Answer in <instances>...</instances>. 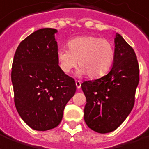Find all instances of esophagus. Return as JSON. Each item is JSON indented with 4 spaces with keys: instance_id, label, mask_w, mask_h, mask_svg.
Segmentation results:
<instances>
[{
    "instance_id": "34e87169",
    "label": "esophagus",
    "mask_w": 149,
    "mask_h": 149,
    "mask_svg": "<svg viewBox=\"0 0 149 149\" xmlns=\"http://www.w3.org/2000/svg\"><path fill=\"white\" fill-rule=\"evenodd\" d=\"M76 86H77V89H80V87H81V83H80V81L77 80V81H76Z\"/></svg>"
}]
</instances>
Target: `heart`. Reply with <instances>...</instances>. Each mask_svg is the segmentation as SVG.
Segmentation results:
<instances>
[{
  "mask_svg": "<svg viewBox=\"0 0 149 149\" xmlns=\"http://www.w3.org/2000/svg\"><path fill=\"white\" fill-rule=\"evenodd\" d=\"M69 50L58 51V61L61 69L69 73L77 65L79 76L88 75L91 79L106 75L112 67L115 58L113 44L107 39L92 35L79 36L69 41Z\"/></svg>",
  "mask_w": 149,
  "mask_h": 149,
  "instance_id": "obj_1",
  "label": "heart"
}]
</instances>
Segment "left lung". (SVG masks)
Returning <instances> with one entry per match:
<instances>
[{
    "label": "left lung",
    "instance_id": "obj_1",
    "mask_svg": "<svg viewBox=\"0 0 149 149\" xmlns=\"http://www.w3.org/2000/svg\"><path fill=\"white\" fill-rule=\"evenodd\" d=\"M115 58L108 73L81 84L86 97L84 121L97 133L116 130L132 111L139 83V65L132 47L116 34Z\"/></svg>",
    "mask_w": 149,
    "mask_h": 149
}]
</instances>
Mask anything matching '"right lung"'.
<instances>
[{
	"label": "right lung",
	"instance_id": "1",
	"mask_svg": "<svg viewBox=\"0 0 149 149\" xmlns=\"http://www.w3.org/2000/svg\"><path fill=\"white\" fill-rule=\"evenodd\" d=\"M54 28H42L22 41L14 55L12 82L16 110L24 122L38 131L60 124L66 103L77 86L58 61Z\"/></svg>",
	"mask_w": 149,
	"mask_h": 149
}]
</instances>
